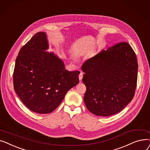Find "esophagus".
<instances>
[{
	"mask_svg": "<svg viewBox=\"0 0 150 150\" xmlns=\"http://www.w3.org/2000/svg\"><path fill=\"white\" fill-rule=\"evenodd\" d=\"M83 75V73H82V72H81V73L79 74V80H80L81 81H82V79Z\"/></svg>",
	"mask_w": 150,
	"mask_h": 150,
	"instance_id": "obj_1",
	"label": "esophagus"
}]
</instances>
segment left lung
Here are the masks:
<instances>
[{
  "label": "left lung",
  "instance_id": "left-lung-1",
  "mask_svg": "<svg viewBox=\"0 0 150 150\" xmlns=\"http://www.w3.org/2000/svg\"><path fill=\"white\" fill-rule=\"evenodd\" d=\"M86 86L84 102L96 115L108 117L122 111L133 99L137 81V57L121 41L103 50L82 65Z\"/></svg>",
  "mask_w": 150,
  "mask_h": 150
}]
</instances>
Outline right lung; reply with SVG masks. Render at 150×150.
I'll list each match as a JSON object with an SVG mask.
<instances>
[{
    "mask_svg": "<svg viewBox=\"0 0 150 150\" xmlns=\"http://www.w3.org/2000/svg\"><path fill=\"white\" fill-rule=\"evenodd\" d=\"M48 48L46 33L38 32L18 53L13 72V86L27 108L49 113L60 104L68 91L79 83L80 71H69Z\"/></svg>",
    "mask_w": 150,
    "mask_h": 150,
    "instance_id": "add662e5",
    "label": "right lung"
}]
</instances>
